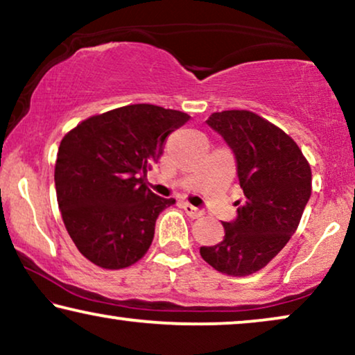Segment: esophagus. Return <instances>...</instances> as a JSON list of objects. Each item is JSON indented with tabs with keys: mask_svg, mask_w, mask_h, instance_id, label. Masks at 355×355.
Instances as JSON below:
<instances>
[{
	"mask_svg": "<svg viewBox=\"0 0 355 355\" xmlns=\"http://www.w3.org/2000/svg\"><path fill=\"white\" fill-rule=\"evenodd\" d=\"M182 208H184V211L187 213V216H191V218H200L203 215V210L191 205V203H187V202L182 203Z\"/></svg>",
	"mask_w": 355,
	"mask_h": 355,
	"instance_id": "34e87169",
	"label": "esophagus"
}]
</instances>
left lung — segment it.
I'll list each match as a JSON object with an SVG mask.
<instances>
[{"mask_svg":"<svg viewBox=\"0 0 355 355\" xmlns=\"http://www.w3.org/2000/svg\"><path fill=\"white\" fill-rule=\"evenodd\" d=\"M207 124L236 157L244 200L223 223L225 239L200 247L220 273L247 276L266 266L297 230L312 193V171L297 144L270 121L245 110L213 113Z\"/></svg>","mask_w":355,"mask_h":355,"instance_id":"obj_1","label":"left lung"}]
</instances>
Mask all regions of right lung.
<instances>
[{
  "mask_svg": "<svg viewBox=\"0 0 355 355\" xmlns=\"http://www.w3.org/2000/svg\"><path fill=\"white\" fill-rule=\"evenodd\" d=\"M191 116L155 105H129L92 116L60 144L55 166L58 205L82 255L106 270L147 254L159 213L174 198L145 186L164 140Z\"/></svg>",
  "mask_w": 355,
  "mask_h": 355,
  "instance_id": "obj_1",
  "label": "right lung"
}]
</instances>
